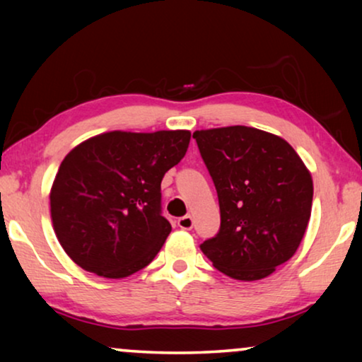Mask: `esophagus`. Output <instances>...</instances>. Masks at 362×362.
Masks as SVG:
<instances>
[{
    "instance_id": "esophagus-1",
    "label": "esophagus",
    "mask_w": 362,
    "mask_h": 362,
    "mask_svg": "<svg viewBox=\"0 0 362 362\" xmlns=\"http://www.w3.org/2000/svg\"><path fill=\"white\" fill-rule=\"evenodd\" d=\"M192 224H194V221H192L191 216H182L177 219V227L182 230H191Z\"/></svg>"
}]
</instances>
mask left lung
<instances>
[{"mask_svg": "<svg viewBox=\"0 0 362 362\" xmlns=\"http://www.w3.org/2000/svg\"><path fill=\"white\" fill-rule=\"evenodd\" d=\"M219 197V232L201 250L222 274L260 280L290 260L311 216L313 181L284 138L252 127L192 133Z\"/></svg>", "mask_w": 362, "mask_h": 362, "instance_id": "obj_1", "label": "left lung"}]
</instances>
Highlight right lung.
<instances>
[{"mask_svg":"<svg viewBox=\"0 0 362 362\" xmlns=\"http://www.w3.org/2000/svg\"><path fill=\"white\" fill-rule=\"evenodd\" d=\"M191 133L110 132L74 148L51 189L62 249L83 270L123 279L145 269L171 232L161 180L185 158Z\"/></svg>","mask_w":362,"mask_h":362,"instance_id":"add662e5","label":"right lung"}]
</instances>
